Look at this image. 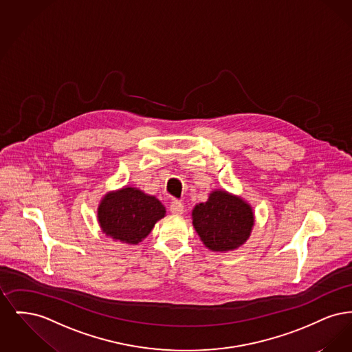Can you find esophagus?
<instances>
[{
  "mask_svg": "<svg viewBox=\"0 0 352 352\" xmlns=\"http://www.w3.org/2000/svg\"><path fill=\"white\" fill-rule=\"evenodd\" d=\"M170 211L171 214L174 215H182L184 211V203H181L179 201H173L170 204Z\"/></svg>",
  "mask_w": 352,
  "mask_h": 352,
  "instance_id": "1",
  "label": "esophagus"
}]
</instances>
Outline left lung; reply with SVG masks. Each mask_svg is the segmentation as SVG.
Instances as JSON below:
<instances>
[{"label":"left lung","instance_id":"8db88e82","mask_svg":"<svg viewBox=\"0 0 352 352\" xmlns=\"http://www.w3.org/2000/svg\"><path fill=\"white\" fill-rule=\"evenodd\" d=\"M191 218L201 243L212 252L240 248L250 239L254 226L251 204L221 188L212 190L207 201L195 204Z\"/></svg>","mask_w":352,"mask_h":352}]
</instances>
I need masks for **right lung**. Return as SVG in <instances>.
<instances>
[{"mask_svg": "<svg viewBox=\"0 0 352 352\" xmlns=\"http://www.w3.org/2000/svg\"><path fill=\"white\" fill-rule=\"evenodd\" d=\"M165 217L166 208L160 199L132 186L108 191L98 207L102 234L129 245L144 241L155 223Z\"/></svg>", "mask_w": 352, "mask_h": 352, "instance_id": "right-lung-1", "label": "right lung"}]
</instances>
